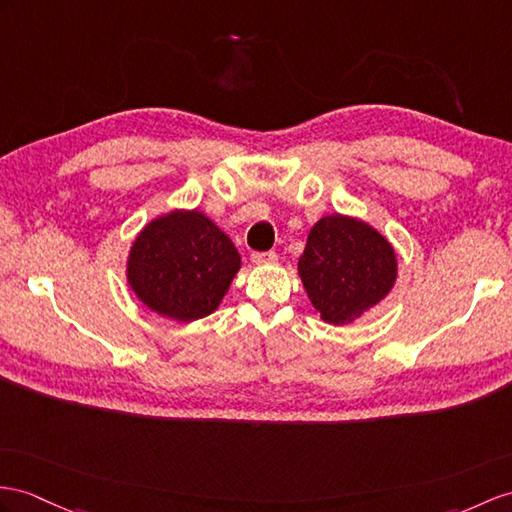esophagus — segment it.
Here are the masks:
<instances>
[{"mask_svg": "<svg viewBox=\"0 0 512 512\" xmlns=\"http://www.w3.org/2000/svg\"><path fill=\"white\" fill-rule=\"evenodd\" d=\"M276 252H254L252 254V263L254 265H267V263H273L276 260Z\"/></svg>", "mask_w": 512, "mask_h": 512, "instance_id": "34e87169", "label": "esophagus"}]
</instances>
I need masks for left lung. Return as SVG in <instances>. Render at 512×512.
<instances>
[{
    "label": "left lung",
    "mask_w": 512,
    "mask_h": 512,
    "mask_svg": "<svg viewBox=\"0 0 512 512\" xmlns=\"http://www.w3.org/2000/svg\"><path fill=\"white\" fill-rule=\"evenodd\" d=\"M297 267L321 319L336 326L376 306L397 276L389 241L367 223L343 215L315 223Z\"/></svg>",
    "instance_id": "obj_1"
}]
</instances>
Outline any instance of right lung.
Instances as JSON below:
<instances>
[{"label":"right lung","instance_id":"obj_1","mask_svg":"<svg viewBox=\"0 0 512 512\" xmlns=\"http://www.w3.org/2000/svg\"><path fill=\"white\" fill-rule=\"evenodd\" d=\"M239 267L234 243L213 221L197 210H178L139 234L128 260V280L158 315L195 321L219 306Z\"/></svg>","mask_w":512,"mask_h":512}]
</instances>
